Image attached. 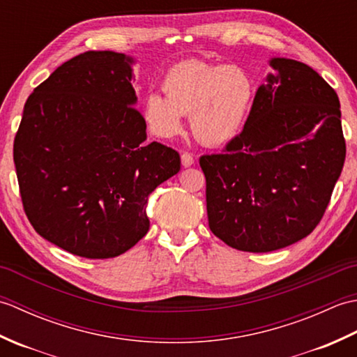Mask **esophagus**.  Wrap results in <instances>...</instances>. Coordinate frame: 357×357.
<instances>
[{"label":"esophagus","mask_w":357,"mask_h":357,"mask_svg":"<svg viewBox=\"0 0 357 357\" xmlns=\"http://www.w3.org/2000/svg\"><path fill=\"white\" fill-rule=\"evenodd\" d=\"M181 162H183L184 167H190L195 164V158L192 153H188V151H184L183 155H181Z\"/></svg>","instance_id":"1"}]
</instances>
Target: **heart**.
Returning <instances> with one entry per match:
<instances>
[{"label": "heart", "instance_id": "heart-1", "mask_svg": "<svg viewBox=\"0 0 357 357\" xmlns=\"http://www.w3.org/2000/svg\"><path fill=\"white\" fill-rule=\"evenodd\" d=\"M164 95L149 93L144 118L161 138L181 130L190 116L196 139L206 146L229 142L244 126L255 98V82L239 66L187 59L172 66L162 81Z\"/></svg>", "mask_w": 357, "mask_h": 357}]
</instances>
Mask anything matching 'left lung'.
<instances>
[{
    "label": "left lung",
    "mask_w": 357,
    "mask_h": 357,
    "mask_svg": "<svg viewBox=\"0 0 357 357\" xmlns=\"http://www.w3.org/2000/svg\"><path fill=\"white\" fill-rule=\"evenodd\" d=\"M244 130L204 155L208 227L241 252L284 248L312 233L328 207L347 146L337 93L312 67L275 58Z\"/></svg>",
    "instance_id": "obj_1"
}]
</instances>
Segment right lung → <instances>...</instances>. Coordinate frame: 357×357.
<instances>
[{
    "instance_id": "1",
    "label": "right lung",
    "mask_w": 357,
    "mask_h": 357,
    "mask_svg": "<svg viewBox=\"0 0 357 357\" xmlns=\"http://www.w3.org/2000/svg\"><path fill=\"white\" fill-rule=\"evenodd\" d=\"M130 63L112 50L66 61L27 98L13 141L29 222L87 259L119 256L146 236L149 195L181 169L176 150L146 144Z\"/></svg>"
}]
</instances>
